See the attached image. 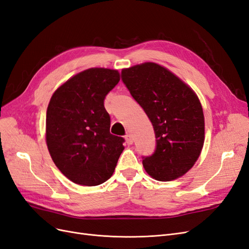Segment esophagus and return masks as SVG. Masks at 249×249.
<instances>
[{"label":"esophagus","mask_w":249,"mask_h":249,"mask_svg":"<svg viewBox=\"0 0 249 249\" xmlns=\"http://www.w3.org/2000/svg\"><path fill=\"white\" fill-rule=\"evenodd\" d=\"M124 138H125V141H126V143L127 144H132V143L134 142V139H133V136L131 134H129L127 133L125 136H124Z\"/></svg>","instance_id":"esophagus-1"}]
</instances>
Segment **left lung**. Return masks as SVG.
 I'll return each instance as SVG.
<instances>
[{
	"mask_svg": "<svg viewBox=\"0 0 249 249\" xmlns=\"http://www.w3.org/2000/svg\"><path fill=\"white\" fill-rule=\"evenodd\" d=\"M122 80L154 126L156 148L153 155L142 157L144 169L161 182L182 177L198 159L205 141V118L197 95L153 62L123 70Z\"/></svg>",
	"mask_w": 249,
	"mask_h": 249,
	"instance_id": "obj_1",
	"label": "left lung"
}]
</instances>
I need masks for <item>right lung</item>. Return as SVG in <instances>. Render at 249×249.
Instances as JSON below:
<instances>
[{"instance_id": "right-lung-1", "label": "right lung", "mask_w": 249, "mask_h": 249, "mask_svg": "<svg viewBox=\"0 0 249 249\" xmlns=\"http://www.w3.org/2000/svg\"><path fill=\"white\" fill-rule=\"evenodd\" d=\"M118 82L117 71L89 69L66 81L51 97L48 148L58 169L73 183L97 186L114 172L124 139L110 133L104 101Z\"/></svg>"}]
</instances>
